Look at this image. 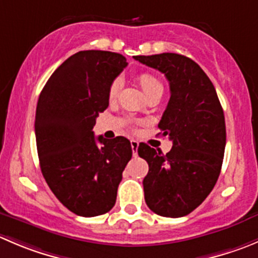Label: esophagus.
Returning <instances> with one entry per match:
<instances>
[{
	"label": "esophagus",
	"instance_id": "1",
	"mask_svg": "<svg viewBox=\"0 0 258 258\" xmlns=\"http://www.w3.org/2000/svg\"><path fill=\"white\" fill-rule=\"evenodd\" d=\"M131 149L134 152V156H137V149H139V142L136 140H131Z\"/></svg>",
	"mask_w": 258,
	"mask_h": 258
}]
</instances>
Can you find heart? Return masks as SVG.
<instances>
[{
  "label": "heart",
  "mask_w": 258,
  "mask_h": 258,
  "mask_svg": "<svg viewBox=\"0 0 258 258\" xmlns=\"http://www.w3.org/2000/svg\"><path fill=\"white\" fill-rule=\"evenodd\" d=\"M139 83L141 86L142 91L145 92V94H150L152 92H156V91H162V86L157 78H155L152 74L150 73H141L139 77ZM122 88V82L119 78H116L111 84H109V88H108V98L109 99H114L117 98L118 96L119 91Z\"/></svg>",
  "instance_id": "heart-1"
}]
</instances>
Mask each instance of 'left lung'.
<instances>
[{
    "instance_id": "8db88e82",
    "label": "left lung",
    "mask_w": 258,
    "mask_h": 258,
    "mask_svg": "<svg viewBox=\"0 0 258 258\" xmlns=\"http://www.w3.org/2000/svg\"><path fill=\"white\" fill-rule=\"evenodd\" d=\"M165 74L170 99L159 128L172 141L166 155L139 145L149 164L145 202L154 213L179 218L191 213L213 190L226 149V122L216 88L194 60L175 52L134 56Z\"/></svg>"
}]
</instances>
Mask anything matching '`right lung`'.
<instances>
[{
	"mask_svg": "<svg viewBox=\"0 0 258 258\" xmlns=\"http://www.w3.org/2000/svg\"><path fill=\"white\" fill-rule=\"evenodd\" d=\"M127 67L121 54L84 50L62 62L40 93L35 136L40 167L60 203L82 217L113 208L122 172L132 157L123 136H94L108 107L109 84Z\"/></svg>",
	"mask_w": 258,
	"mask_h": 258,
	"instance_id": "right-lung-1",
	"label": "right lung"
}]
</instances>
